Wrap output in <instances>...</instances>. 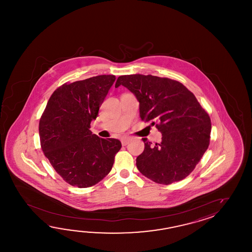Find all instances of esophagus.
<instances>
[{"label": "esophagus", "instance_id": "obj_1", "mask_svg": "<svg viewBox=\"0 0 252 252\" xmlns=\"http://www.w3.org/2000/svg\"><path fill=\"white\" fill-rule=\"evenodd\" d=\"M129 141H130L129 138H124V139H122V144L126 146V145L128 144Z\"/></svg>", "mask_w": 252, "mask_h": 252}]
</instances>
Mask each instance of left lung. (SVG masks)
I'll list each match as a JSON object with an SVG mask.
<instances>
[{
    "mask_svg": "<svg viewBox=\"0 0 252 252\" xmlns=\"http://www.w3.org/2000/svg\"><path fill=\"white\" fill-rule=\"evenodd\" d=\"M124 86L139 102V116L162 133L160 143L143 138L137 158L139 172L152 181L170 185L190 175L208 149L211 119L192 92L180 82L155 75H121Z\"/></svg>",
    "mask_w": 252,
    "mask_h": 252,
    "instance_id": "1",
    "label": "left lung"
}]
</instances>
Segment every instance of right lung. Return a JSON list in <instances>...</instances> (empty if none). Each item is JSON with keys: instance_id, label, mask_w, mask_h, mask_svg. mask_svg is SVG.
<instances>
[{"instance_id": "1", "label": "right lung", "mask_w": 252, "mask_h": 252, "mask_svg": "<svg viewBox=\"0 0 252 252\" xmlns=\"http://www.w3.org/2000/svg\"><path fill=\"white\" fill-rule=\"evenodd\" d=\"M115 79V75H97L59 86L39 120L44 155L73 187L90 188L100 182L122 148L119 139H102L90 130Z\"/></svg>"}]
</instances>
